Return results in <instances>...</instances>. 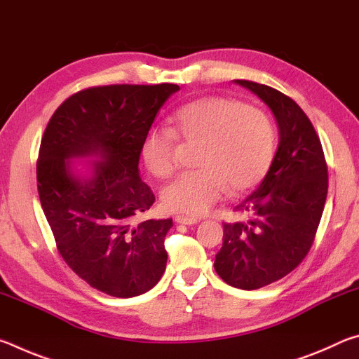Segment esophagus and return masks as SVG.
<instances>
[{
  "mask_svg": "<svg viewBox=\"0 0 359 359\" xmlns=\"http://www.w3.org/2000/svg\"><path fill=\"white\" fill-rule=\"evenodd\" d=\"M175 222L182 224H196L199 220L194 217H187V215H177L175 217Z\"/></svg>",
  "mask_w": 359,
  "mask_h": 359,
  "instance_id": "esophagus-1",
  "label": "esophagus"
}]
</instances>
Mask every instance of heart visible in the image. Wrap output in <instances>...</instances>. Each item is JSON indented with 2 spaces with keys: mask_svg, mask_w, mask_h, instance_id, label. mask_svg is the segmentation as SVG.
Wrapping results in <instances>:
<instances>
[{
  "mask_svg": "<svg viewBox=\"0 0 359 359\" xmlns=\"http://www.w3.org/2000/svg\"><path fill=\"white\" fill-rule=\"evenodd\" d=\"M177 139L201 144L198 171L184 172L161 193L174 214L201 215L229 191L239 196L257 187L276 155V128L263 109L229 96H205L182 106L172 130L154 126L142 139L141 155L158 179L171 177L177 165Z\"/></svg>",
  "mask_w": 359,
  "mask_h": 359,
  "instance_id": "heart-1",
  "label": "heart"
}]
</instances>
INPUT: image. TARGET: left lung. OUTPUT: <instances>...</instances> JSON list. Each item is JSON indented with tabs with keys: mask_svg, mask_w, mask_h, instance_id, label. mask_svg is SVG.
Masks as SVG:
<instances>
[{
	"mask_svg": "<svg viewBox=\"0 0 359 359\" xmlns=\"http://www.w3.org/2000/svg\"><path fill=\"white\" fill-rule=\"evenodd\" d=\"M274 114L278 147L266 177L236 210L244 218L223 224L217 274L231 287L257 290L290 274L311 250L327 194V166L320 137L302 109L278 90L236 81Z\"/></svg>",
	"mask_w": 359,
	"mask_h": 359,
	"instance_id": "1",
	"label": "left lung"
}]
</instances>
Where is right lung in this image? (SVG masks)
Wrapping results in <instances>:
<instances>
[{
    "label": "right lung",
    "instance_id": "1",
    "mask_svg": "<svg viewBox=\"0 0 359 359\" xmlns=\"http://www.w3.org/2000/svg\"><path fill=\"white\" fill-rule=\"evenodd\" d=\"M175 83L102 85L69 96L48 120L36 177L57 248L90 287L133 297L166 269L168 220L137 222L155 203L139 175L145 133ZM99 158L81 175L70 160Z\"/></svg>",
    "mask_w": 359,
    "mask_h": 359
}]
</instances>
